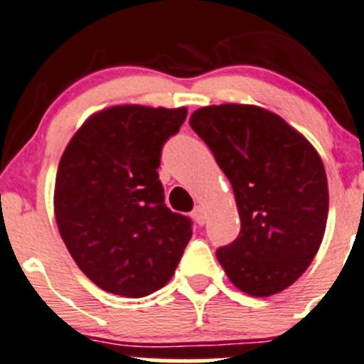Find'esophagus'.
I'll return each instance as SVG.
<instances>
[{
	"mask_svg": "<svg viewBox=\"0 0 364 364\" xmlns=\"http://www.w3.org/2000/svg\"><path fill=\"white\" fill-rule=\"evenodd\" d=\"M192 218L196 220L199 225H204V223L208 222V215H205V209L203 205H196V209L192 211Z\"/></svg>",
	"mask_w": 364,
	"mask_h": 364,
	"instance_id": "34e87169",
	"label": "esophagus"
}]
</instances>
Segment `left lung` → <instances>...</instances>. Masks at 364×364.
I'll return each mask as SVG.
<instances>
[{"label": "left lung", "instance_id": "left-lung-1", "mask_svg": "<svg viewBox=\"0 0 364 364\" xmlns=\"http://www.w3.org/2000/svg\"><path fill=\"white\" fill-rule=\"evenodd\" d=\"M190 127L236 197L240 236L216 250L229 280L253 297L291 287L317 255L328 222V178L317 149L257 105L200 107Z\"/></svg>", "mask_w": 364, "mask_h": 364}]
</instances>
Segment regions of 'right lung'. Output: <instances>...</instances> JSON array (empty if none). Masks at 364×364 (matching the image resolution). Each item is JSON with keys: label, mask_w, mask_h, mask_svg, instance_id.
Returning a JSON list of instances; mask_svg holds the SVG:
<instances>
[{"label": "right lung", "mask_w": 364, "mask_h": 364, "mask_svg": "<svg viewBox=\"0 0 364 364\" xmlns=\"http://www.w3.org/2000/svg\"><path fill=\"white\" fill-rule=\"evenodd\" d=\"M186 107L114 105L70 139L58 165L54 215L79 269L105 292L144 297L167 285L192 222L164 203V142Z\"/></svg>", "instance_id": "add662e5"}]
</instances>
